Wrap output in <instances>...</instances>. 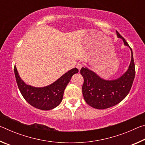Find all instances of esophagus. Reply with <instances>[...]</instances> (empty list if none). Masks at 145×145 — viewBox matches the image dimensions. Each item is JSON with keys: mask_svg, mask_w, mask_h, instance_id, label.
I'll use <instances>...</instances> for the list:
<instances>
[{"mask_svg": "<svg viewBox=\"0 0 145 145\" xmlns=\"http://www.w3.org/2000/svg\"><path fill=\"white\" fill-rule=\"evenodd\" d=\"M82 67H83V65L82 63H78L77 65V68H78V70H80V69H81Z\"/></svg>", "mask_w": 145, "mask_h": 145, "instance_id": "esophagus-1", "label": "esophagus"}]
</instances>
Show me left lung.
Wrapping results in <instances>:
<instances>
[{"mask_svg": "<svg viewBox=\"0 0 145 145\" xmlns=\"http://www.w3.org/2000/svg\"><path fill=\"white\" fill-rule=\"evenodd\" d=\"M124 45L131 51V60L127 70L120 77L113 80L102 78L87 67H82L80 74L84 78L82 94L86 102L91 107L98 109H107L122 101L129 94L135 77V65L133 53L125 40L116 31Z\"/></svg>", "mask_w": 145, "mask_h": 145, "instance_id": "obj_1", "label": "left lung"}]
</instances>
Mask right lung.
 <instances>
[{
    "label": "right lung",
    "instance_id": "right-lung-1",
    "mask_svg": "<svg viewBox=\"0 0 145 145\" xmlns=\"http://www.w3.org/2000/svg\"><path fill=\"white\" fill-rule=\"evenodd\" d=\"M14 75L18 89L27 102L34 107L47 111L58 106L63 100L66 87L72 76L77 73V68H72L50 85L44 87H34L26 84L20 77L16 66L14 68Z\"/></svg>",
    "mask_w": 145,
    "mask_h": 145
}]
</instances>
